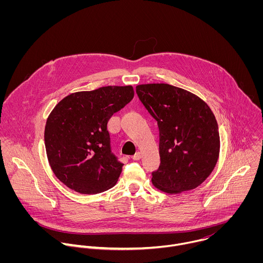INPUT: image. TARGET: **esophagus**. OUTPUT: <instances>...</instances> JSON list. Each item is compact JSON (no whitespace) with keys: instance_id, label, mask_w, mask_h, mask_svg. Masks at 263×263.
Instances as JSON below:
<instances>
[{"instance_id":"obj_1","label":"esophagus","mask_w":263,"mask_h":263,"mask_svg":"<svg viewBox=\"0 0 263 263\" xmlns=\"http://www.w3.org/2000/svg\"><path fill=\"white\" fill-rule=\"evenodd\" d=\"M141 158V153L140 152H137L135 155L132 156V159L133 160H139Z\"/></svg>"}]
</instances>
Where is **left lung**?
I'll return each instance as SVG.
<instances>
[{
  "label": "left lung",
  "mask_w": 263,
  "mask_h": 263,
  "mask_svg": "<svg viewBox=\"0 0 263 263\" xmlns=\"http://www.w3.org/2000/svg\"><path fill=\"white\" fill-rule=\"evenodd\" d=\"M136 93L157 122L160 165L152 183L166 194L201 185L219 155L218 126L210 107L195 93L165 84H140Z\"/></svg>",
  "instance_id": "obj_1"
}]
</instances>
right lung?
Returning <instances> with one entry per match:
<instances>
[{"label":"right lung","instance_id":"add662e5","mask_svg":"<svg viewBox=\"0 0 263 263\" xmlns=\"http://www.w3.org/2000/svg\"><path fill=\"white\" fill-rule=\"evenodd\" d=\"M133 97L131 85L104 86L70 93L52 110L45 128L47 156L68 189L95 195L117 184L124 164L111 153L107 123Z\"/></svg>","mask_w":263,"mask_h":263}]
</instances>
